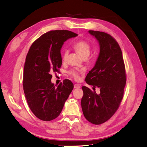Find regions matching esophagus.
<instances>
[{
  "label": "esophagus",
  "instance_id": "esophagus-1",
  "mask_svg": "<svg viewBox=\"0 0 147 147\" xmlns=\"http://www.w3.org/2000/svg\"><path fill=\"white\" fill-rule=\"evenodd\" d=\"M74 89H79V88H80V85L78 84H74Z\"/></svg>",
  "mask_w": 147,
  "mask_h": 147
}]
</instances>
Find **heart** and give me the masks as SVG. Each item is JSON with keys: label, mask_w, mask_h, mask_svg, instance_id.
I'll return each mask as SVG.
<instances>
[{"label": "heart", "mask_w": 147, "mask_h": 147, "mask_svg": "<svg viewBox=\"0 0 147 147\" xmlns=\"http://www.w3.org/2000/svg\"><path fill=\"white\" fill-rule=\"evenodd\" d=\"M73 47L83 59H86L90 56L91 49V45L89 42L86 41V40L83 39L77 40V41L73 44ZM67 56L68 52L67 51H65L63 54L64 61H66L67 59ZM69 74L70 76L73 77L74 79H78L79 78V74H78V72L76 70H71L69 72Z\"/></svg>", "instance_id": "1"}]
</instances>
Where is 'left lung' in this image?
<instances>
[{
    "mask_svg": "<svg viewBox=\"0 0 147 147\" xmlns=\"http://www.w3.org/2000/svg\"><path fill=\"white\" fill-rule=\"evenodd\" d=\"M100 44V54L94 67L85 78L86 83L93 86L94 91L82 87L83 96L81 108L86 120L94 125L108 121L117 111L123 97L126 72L120 46L107 33L89 30ZM100 89L98 95L94 87Z\"/></svg>",
    "mask_w": 147,
    "mask_h": 147,
    "instance_id": "left-lung-1",
    "label": "left lung"
}]
</instances>
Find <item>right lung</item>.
I'll return each mask as SVG.
<instances>
[{
  "instance_id": "right-lung-1",
  "label": "right lung",
  "mask_w": 147,
  "mask_h": 147,
  "mask_svg": "<svg viewBox=\"0 0 147 147\" xmlns=\"http://www.w3.org/2000/svg\"><path fill=\"white\" fill-rule=\"evenodd\" d=\"M77 36L67 30H51L36 40L27 54L24 91L30 110L42 121L53 120L60 115L73 89L69 80L54 86L51 74L58 72L62 64L61 49L64 42Z\"/></svg>"
}]
</instances>
